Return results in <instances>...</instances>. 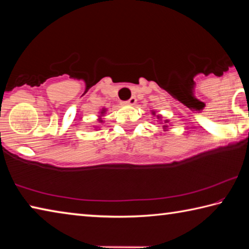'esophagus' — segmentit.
<instances>
[{
  "label": "esophagus",
  "mask_w": 249,
  "mask_h": 249,
  "mask_svg": "<svg viewBox=\"0 0 249 249\" xmlns=\"http://www.w3.org/2000/svg\"><path fill=\"white\" fill-rule=\"evenodd\" d=\"M125 103L128 104V105H134L135 103H136V98H135V96H132V98L126 101Z\"/></svg>",
  "instance_id": "obj_1"
}]
</instances>
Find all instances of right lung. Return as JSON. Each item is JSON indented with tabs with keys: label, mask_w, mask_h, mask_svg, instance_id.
Returning a JSON list of instances; mask_svg holds the SVG:
<instances>
[{
	"label": "right lung",
	"mask_w": 249,
	"mask_h": 249,
	"mask_svg": "<svg viewBox=\"0 0 249 249\" xmlns=\"http://www.w3.org/2000/svg\"><path fill=\"white\" fill-rule=\"evenodd\" d=\"M102 113H103V112H102Z\"/></svg>",
	"instance_id": "obj_1"
}]
</instances>
